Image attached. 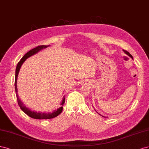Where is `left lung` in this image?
<instances>
[{"label": "left lung", "instance_id": "8db88e82", "mask_svg": "<svg viewBox=\"0 0 149 149\" xmlns=\"http://www.w3.org/2000/svg\"><path fill=\"white\" fill-rule=\"evenodd\" d=\"M123 51H124V52H125V53H126V54H127V55H128V56H130V57H131V58H132V55H131V54H130V53H129V52H128V51H126V50H123ZM103 117H104V118H105V117H104V116H103Z\"/></svg>", "mask_w": 149, "mask_h": 149}]
</instances>
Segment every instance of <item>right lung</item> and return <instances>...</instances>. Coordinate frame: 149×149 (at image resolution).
Here are the masks:
<instances>
[{
	"label": "right lung",
	"instance_id": "1",
	"mask_svg": "<svg viewBox=\"0 0 149 149\" xmlns=\"http://www.w3.org/2000/svg\"><path fill=\"white\" fill-rule=\"evenodd\" d=\"M49 45L48 46H46V45H41L39 46H37L35 48H33V49L30 50V51H28L26 54H25V55L23 56V57L21 59V60L18 62V63L17 65L16 68V70H15V92H16V96H17V102H18V104L19 105V107H20L22 111L25 113V114H26L28 116H30L32 118L34 119H52L54 118L56 116L59 115L62 111V107H60L59 109H57L56 111H54V112H52V113H37L35 111H32L30 109H28V108H26L25 105L23 104V103L21 102V100H20V98H18V93H17V77H18V74L19 72V70H20V69L21 68L22 65L23 64V63L25 61V60L28 58V57L35 54L38 51H40V50L46 48L47 47H48ZM65 103V98H64L63 100L61 103V105L63 106V104Z\"/></svg>",
	"mask_w": 149,
	"mask_h": 149
}]
</instances>
